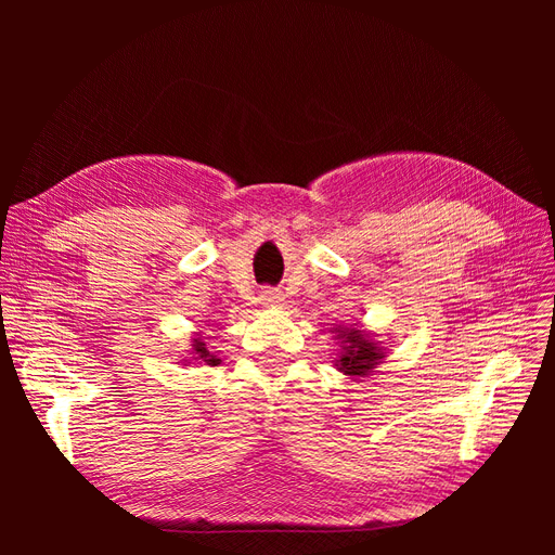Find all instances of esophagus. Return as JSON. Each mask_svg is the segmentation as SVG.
I'll use <instances>...</instances> for the list:
<instances>
[{
	"label": "esophagus",
	"instance_id": "1",
	"mask_svg": "<svg viewBox=\"0 0 555 555\" xmlns=\"http://www.w3.org/2000/svg\"><path fill=\"white\" fill-rule=\"evenodd\" d=\"M259 300H261L263 306H282L284 296H282V292H280V289L266 287V289H261V294H259Z\"/></svg>",
	"mask_w": 555,
	"mask_h": 555
}]
</instances>
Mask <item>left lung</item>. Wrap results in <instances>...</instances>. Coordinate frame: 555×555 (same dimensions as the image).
I'll return each mask as SVG.
<instances>
[{"label":"left lung","instance_id":"1","mask_svg":"<svg viewBox=\"0 0 555 555\" xmlns=\"http://www.w3.org/2000/svg\"><path fill=\"white\" fill-rule=\"evenodd\" d=\"M340 338L345 343V351L340 357V371L345 375H367L379 363L382 351L357 328L343 331Z\"/></svg>","mask_w":555,"mask_h":555}]
</instances>
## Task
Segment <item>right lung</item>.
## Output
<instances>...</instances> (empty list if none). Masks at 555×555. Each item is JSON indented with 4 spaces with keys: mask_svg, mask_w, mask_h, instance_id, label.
Returning <instances> with one entry per match:
<instances>
[{
    "mask_svg": "<svg viewBox=\"0 0 555 555\" xmlns=\"http://www.w3.org/2000/svg\"><path fill=\"white\" fill-rule=\"evenodd\" d=\"M194 359L196 361H201V363H206V365H217V363H220V359H217L215 354H210V351L206 349V345L204 343H196L194 345Z\"/></svg>",
    "mask_w": 555,
    "mask_h": 555,
    "instance_id": "add662e5",
    "label": "right lung"
}]
</instances>
